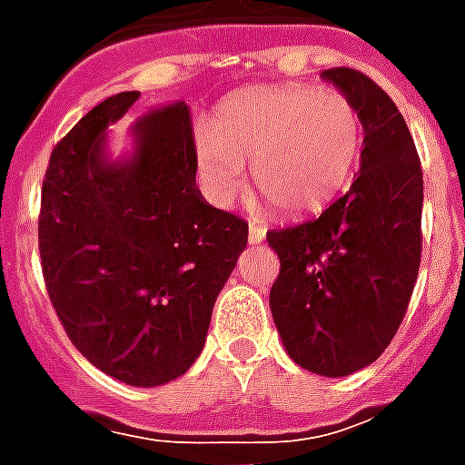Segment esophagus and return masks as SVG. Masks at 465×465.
I'll list each match as a JSON object with an SVG mask.
<instances>
[{
  "mask_svg": "<svg viewBox=\"0 0 465 465\" xmlns=\"http://www.w3.org/2000/svg\"><path fill=\"white\" fill-rule=\"evenodd\" d=\"M266 236V226L262 222L249 223V243H262Z\"/></svg>",
  "mask_w": 465,
  "mask_h": 465,
  "instance_id": "esophagus-1",
  "label": "esophagus"
}]
</instances>
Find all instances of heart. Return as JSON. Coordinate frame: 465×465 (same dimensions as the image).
I'll use <instances>...</instances> for the list:
<instances>
[{
	"mask_svg": "<svg viewBox=\"0 0 465 465\" xmlns=\"http://www.w3.org/2000/svg\"><path fill=\"white\" fill-rule=\"evenodd\" d=\"M363 122L349 96L313 86H256L219 104L209 134L196 142V163L213 202L236 199L242 166L266 203L286 216L326 209L353 179Z\"/></svg>",
	"mask_w": 465,
	"mask_h": 465,
	"instance_id": "obj_1",
	"label": "heart"
}]
</instances>
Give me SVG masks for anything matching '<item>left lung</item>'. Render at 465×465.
Returning a JSON list of instances; mask_svg holds the SVG:
<instances>
[{
    "mask_svg": "<svg viewBox=\"0 0 465 465\" xmlns=\"http://www.w3.org/2000/svg\"><path fill=\"white\" fill-rule=\"evenodd\" d=\"M363 122L361 172L319 219L272 229L273 323L302 369L349 376L389 349L420 266L423 172L399 106L349 66L323 72Z\"/></svg>",
    "mask_w": 465,
    "mask_h": 465,
    "instance_id": "1",
    "label": "left lung"
}]
</instances>
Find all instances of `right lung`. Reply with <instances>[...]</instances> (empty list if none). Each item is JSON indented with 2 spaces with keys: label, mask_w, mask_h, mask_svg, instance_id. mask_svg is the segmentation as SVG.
Instances as JSON below:
<instances>
[{
  "label": "right lung",
  "mask_w": 465,
  "mask_h": 465,
  "mask_svg": "<svg viewBox=\"0 0 465 465\" xmlns=\"http://www.w3.org/2000/svg\"><path fill=\"white\" fill-rule=\"evenodd\" d=\"M136 99L139 92L109 96L54 146L39 256L76 351L129 386H162L199 359L249 223L202 199L182 102L136 122L132 159L106 162V126Z\"/></svg>",
  "instance_id": "obj_1"
}]
</instances>
